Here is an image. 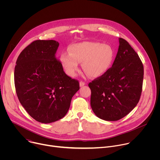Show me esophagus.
Here are the masks:
<instances>
[{
	"label": "esophagus",
	"mask_w": 160,
	"mask_h": 160,
	"mask_svg": "<svg viewBox=\"0 0 160 160\" xmlns=\"http://www.w3.org/2000/svg\"><path fill=\"white\" fill-rule=\"evenodd\" d=\"M85 85V83L84 82H83V81H80V87H82V86H83Z\"/></svg>",
	"instance_id": "obj_1"
}]
</instances>
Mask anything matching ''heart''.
<instances>
[{
    "label": "heart",
    "mask_w": 160,
    "mask_h": 160,
    "mask_svg": "<svg viewBox=\"0 0 160 160\" xmlns=\"http://www.w3.org/2000/svg\"><path fill=\"white\" fill-rule=\"evenodd\" d=\"M69 51L63 52L60 59L66 72L72 77L78 70V62H82V69L88 76L98 77L108 71L113 59L110 45L99 42L76 43Z\"/></svg>",
    "instance_id": "1"
}]
</instances>
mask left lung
Instances as JSON below:
<instances>
[{"mask_svg":"<svg viewBox=\"0 0 160 160\" xmlns=\"http://www.w3.org/2000/svg\"><path fill=\"white\" fill-rule=\"evenodd\" d=\"M119 43L112 67L88 83L91 108L106 121H117L128 115L139 102L142 90V61L127 40L120 38Z\"/></svg>","mask_w":160,"mask_h":160,"instance_id":"left-lung-1","label":"left lung"}]
</instances>
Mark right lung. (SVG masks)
<instances>
[{
	"instance_id": "add662e5",
	"label": "right lung",
	"mask_w": 160,
	"mask_h": 160,
	"mask_svg": "<svg viewBox=\"0 0 160 160\" xmlns=\"http://www.w3.org/2000/svg\"><path fill=\"white\" fill-rule=\"evenodd\" d=\"M58 46L53 40H35L20 53L14 68L20 103L33 119L43 123L63 118L80 89L78 80L68 77L56 58Z\"/></svg>"
}]
</instances>
